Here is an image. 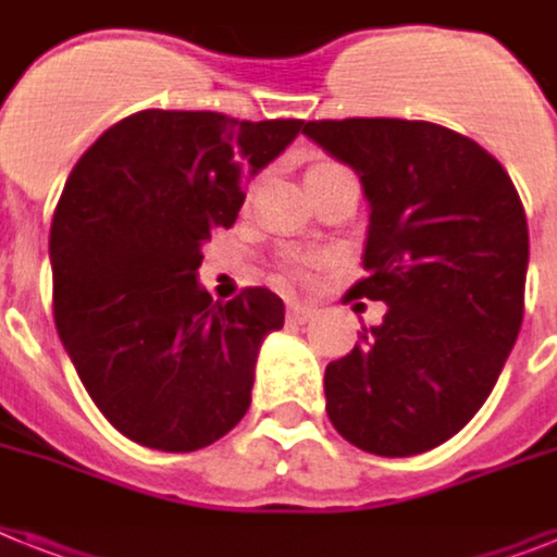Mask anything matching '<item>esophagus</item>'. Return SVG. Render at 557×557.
<instances>
[{
	"label": "esophagus",
	"mask_w": 557,
	"mask_h": 557,
	"mask_svg": "<svg viewBox=\"0 0 557 557\" xmlns=\"http://www.w3.org/2000/svg\"><path fill=\"white\" fill-rule=\"evenodd\" d=\"M318 314V309L314 306H309V302H300V300H292L286 306V320L288 323H309L311 318Z\"/></svg>",
	"instance_id": "obj_1"
}]
</instances>
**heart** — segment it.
Returning <instances> with one entry per match:
<instances>
[{
	"mask_svg": "<svg viewBox=\"0 0 557 557\" xmlns=\"http://www.w3.org/2000/svg\"><path fill=\"white\" fill-rule=\"evenodd\" d=\"M349 169H343L341 162L334 160H320L314 162L309 171H306V185L311 183H320L325 176H334V174H346ZM318 265L314 257H288L286 260V274H292L294 280H309L311 277V269Z\"/></svg>",
	"mask_w": 557,
	"mask_h": 557,
	"instance_id": "heart-1",
	"label": "heart"
}]
</instances>
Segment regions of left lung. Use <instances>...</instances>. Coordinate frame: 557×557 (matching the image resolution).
Instances as JSON below:
<instances>
[{"mask_svg":"<svg viewBox=\"0 0 557 557\" xmlns=\"http://www.w3.org/2000/svg\"><path fill=\"white\" fill-rule=\"evenodd\" d=\"M302 134L357 171L381 325L325 366V411L357 449L409 458L458 435L498 383L523 320L529 228L490 151L423 120H318Z\"/></svg>","mask_w":557,"mask_h":557,"instance_id":"8db88e82","label":"left lung"}]
</instances>
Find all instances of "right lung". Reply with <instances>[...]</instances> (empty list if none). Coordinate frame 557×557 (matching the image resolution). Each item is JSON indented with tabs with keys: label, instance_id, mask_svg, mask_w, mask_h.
<instances>
[{
	"label": "right lung",
	"instance_id": "right-lung-1",
	"mask_svg": "<svg viewBox=\"0 0 557 557\" xmlns=\"http://www.w3.org/2000/svg\"><path fill=\"white\" fill-rule=\"evenodd\" d=\"M300 125L148 108L67 176L51 223L53 320L90 400L139 446L202 449L248 411L257 355L286 309L260 286L214 302L197 269L211 232L237 220L248 176Z\"/></svg>",
	"mask_w": 557,
	"mask_h": 557
}]
</instances>
